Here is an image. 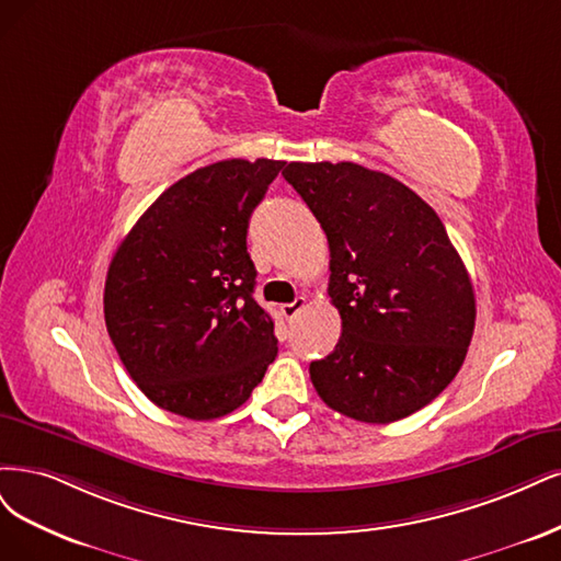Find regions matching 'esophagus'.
Instances as JSON below:
<instances>
[{"label": "esophagus", "instance_id": "esophagus-1", "mask_svg": "<svg viewBox=\"0 0 561 561\" xmlns=\"http://www.w3.org/2000/svg\"><path fill=\"white\" fill-rule=\"evenodd\" d=\"M305 305H307V300H305L302 296H298L294 302H286V305H282V314H284V319L291 321V319L302 310Z\"/></svg>", "mask_w": 561, "mask_h": 561}]
</instances>
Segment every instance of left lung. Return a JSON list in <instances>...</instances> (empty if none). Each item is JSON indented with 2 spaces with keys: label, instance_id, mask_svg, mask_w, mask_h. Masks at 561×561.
Listing matches in <instances>:
<instances>
[{
  "label": "left lung",
  "instance_id": "1",
  "mask_svg": "<svg viewBox=\"0 0 561 561\" xmlns=\"http://www.w3.org/2000/svg\"><path fill=\"white\" fill-rule=\"evenodd\" d=\"M284 179L327 232L335 350L310 364L321 401L366 424L417 412L455 379L476 294L438 214L399 179L356 162H288Z\"/></svg>",
  "mask_w": 561,
  "mask_h": 561
}]
</instances>
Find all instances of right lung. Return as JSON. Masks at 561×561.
<instances>
[{"mask_svg": "<svg viewBox=\"0 0 561 561\" xmlns=\"http://www.w3.org/2000/svg\"><path fill=\"white\" fill-rule=\"evenodd\" d=\"M284 160L232 158L179 179L139 216L104 284V321L149 401L186 420L238 410L277 356L254 300L249 216Z\"/></svg>", "mask_w": 561, "mask_h": 561, "instance_id": "1", "label": "right lung"}]
</instances>
